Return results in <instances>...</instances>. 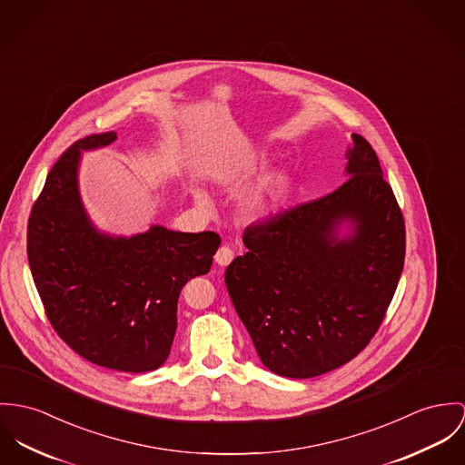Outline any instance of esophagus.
<instances>
[{
  "mask_svg": "<svg viewBox=\"0 0 465 465\" xmlns=\"http://www.w3.org/2000/svg\"><path fill=\"white\" fill-rule=\"evenodd\" d=\"M232 257H234L232 251L227 245H223V247L218 249V252L214 255V261H216L218 266H227L232 261Z\"/></svg>",
  "mask_w": 465,
  "mask_h": 465,
  "instance_id": "34e87169",
  "label": "esophagus"
}]
</instances>
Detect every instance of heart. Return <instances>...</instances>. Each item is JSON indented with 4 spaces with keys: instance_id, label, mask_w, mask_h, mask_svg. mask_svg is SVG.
<instances>
[{
    "instance_id": "heart-1",
    "label": "heart",
    "mask_w": 465,
    "mask_h": 465,
    "mask_svg": "<svg viewBox=\"0 0 465 465\" xmlns=\"http://www.w3.org/2000/svg\"><path fill=\"white\" fill-rule=\"evenodd\" d=\"M281 186H282V177L281 175H272L268 177L252 195L247 199L245 206H243V216L245 220L249 222H262L270 216L272 208H273V203L277 201L279 197V192H281ZM195 201L201 204V206H206L208 204V199L203 192H195Z\"/></svg>"
}]
</instances>
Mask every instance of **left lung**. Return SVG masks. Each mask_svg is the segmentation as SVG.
Segmentation results:
<instances>
[{
	"mask_svg": "<svg viewBox=\"0 0 465 465\" xmlns=\"http://www.w3.org/2000/svg\"><path fill=\"white\" fill-rule=\"evenodd\" d=\"M346 160L338 190L247 227L249 251L225 270L261 362L281 377L312 379L361 353L403 270L405 222L373 147L353 133Z\"/></svg>",
	"mask_w": 465,
	"mask_h": 465,
	"instance_id": "8db88e82",
	"label": "left lung"
}]
</instances>
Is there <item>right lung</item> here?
<instances>
[{"label":"right lung","instance_id":"obj_1","mask_svg":"<svg viewBox=\"0 0 465 465\" xmlns=\"http://www.w3.org/2000/svg\"><path fill=\"white\" fill-rule=\"evenodd\" d=\"M117 140L108 131L71 145L45 177L28 220V262L56 334L86 361L117 371L158 370L169 357L183 286L210 272L220 236L163 225L133 236L101 232L84 212L82 151Z\"/></svg>","mask_w":465,"mask_h":465}]
</instances>
